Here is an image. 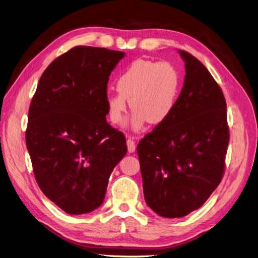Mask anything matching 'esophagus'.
Instances as JSON below:
<instances>
[{
    "label": "esophagus",
    "mask_w": 258,
    "mask_h": 258,
    "mask_svg": "<svg viewBox=\"0 0 258 258\" xmlns=\"http://www.w3.org/2000/svg\"><path fill=\"white\" fill-rule=\"evenodd\" d=\"M127 146H128V152L129 153H134L136 151V143L130 138H128V140H127Z\"/></svg>",
    "instance_id": "1"
}]
</instances>
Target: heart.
<instances>
[{
	"label": "heart",
	"instance_id": "b5f03b06",
	"mask_svg": "<svg viewBox=\"0 0 258 258\" xmlns=\"http://www.w3.org/2000/svg\"><path fill=\"white\" fill-rule=\"evenodd\" d=\"M117 92L106 95L109 120L122 122L124 113L134 108L131 128L138 131L146 122H164L176 105L180 88V76L170 62L139 58L124 69L116 81Z\"/></svg>",
	"mask_w": 258,
	"mask_h": 258
}]
</instances>
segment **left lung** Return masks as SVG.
Returning a JSON list of instances; mask_svg holds the SVG:
<instances>
[{
  "instance_id": "8db88e82",
  "label": "left lung",
  "mask_w": 258,
  "mask_h": 258,
  "mask_svg": "<svg viewBox=\"0 0 258 258\" xmlns=\"http://www.w3.org/2000/svg\"><path fill=\"white\" fill-rule=\"evenodd\" d=\"M172 113L139 142L146 204L165 218L198 210L220 183L229 143L227 106L211 73L191 54Z\"/></svg>"
}]
</instances>
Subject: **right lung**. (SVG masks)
Instances as JSON below:
<instances>
[{
  "label": "right lung",
  "mask_w": 258,
  "mask_h": 258,
  "mask_svg": "<svg viewBox=\"0 0 258 258\" xmlns=\"http://www.w3.org/2000/svg\"><path fill=\"white\" fill-rule=\"evenodd\" d=\"M124 52L76 46L42 74L30 104L26 144L40 189L71 215L103 203L126 138L106 121L109 75Z\"/></svg>",
  "instance_id": "obj_1"
}]
</instances>
